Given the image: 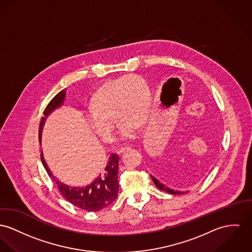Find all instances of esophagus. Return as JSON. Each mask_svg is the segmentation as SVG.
I'll list each match as a JSON object with an SVG mask.
<instances>
[{
    "instance_id": "1",
    "label": "esophagus",
    "mask_w": 252,
    "mask_h": 252,
    "mask_svg": "<svg viewBox=\"0 0 252 252\" xmlns=\"http://www.w3.org/2000/svg\"><path fill=\"white\" fill-rule=\"evenodd\" d=\"M129 148L128 147H124V148H121L117 153H118V155H122L123 153H125L126 150H128Z\"/></svg>"
}]
</instances>
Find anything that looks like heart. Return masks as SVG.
Segmentation results:
<instances>
[{
	"label": "heart",
	"mask_w": 252,
	"mask_h": 252,
	"mask_svg": "<svg viewBox=\"0 0 252 252\" xmlns=\"http://www.w3.org/2000/svg\"><path fill=\"white\" fill-rule=\"evenodd\" d=\"M151 108V94L147 83L139 77L127 76L106 82L99 87L90 101L88 126L102 141L110 142L113 119L119 123V137L131 139L137 126L146 124Z\"/></svg>",
	"instance_id": "b5f03b06"
}]
</instances>
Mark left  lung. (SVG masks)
Instances as JSON below:
<instances>
[{
    "instance_id": "left-lung-1",
    "label": "left lung",
    "mask_w": 252,
    "mask_h": 252,
    "mask_svg": "<svg viewBox=\"0 0 252 252\" xmlns=\"http://www.w3.org/2000/svg\"><path fill=\"white\" fill-rule=\"evenodd\" d=\"M158 170L155 172V175H152L151 174V177L152 179L154 180L155 182V186L162 190V191H165L169 194H184L188 192H181V191H177V190H174V189H171L170 187H168L166 184H165V181H167V178H168V175L170 174H172V170L171 168H169V166H167L166 164L164 163H161L158 161V163L156 164Z\"/></svg>"
}]
</instances>
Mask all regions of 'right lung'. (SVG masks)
<instances>
[{"label": "right lung", "mask_w": 252, "mask_h": 252, "mask_svg": "<svg viewBox=\"0 0 252 252\" xmlns=\"http://www.w3.org/2000/svg\"><path fill=\"white\" fill-rule=\"evenodd\" d=\"M65 97H66V92L65 90H62L47 105L44 111V117L41 119L40 126H39L40 144H41L42 129L47 117L64 103ZM119 159L120 158L118 155L112 154L108 158V161L105 167L102 169L100 174L97 175V178L92 183L82 187H74V186H69L58 180L49 169L44 159L43 153H41L42 164L49 174V176L52 177L53 180L57 183L60 194H62L73 205L89 212L99 211L105 208L106 206L110 205L116 199L118 191H119V182H118Z\"/></svg>", "instance_id": "add662e5"}]
</instances>
